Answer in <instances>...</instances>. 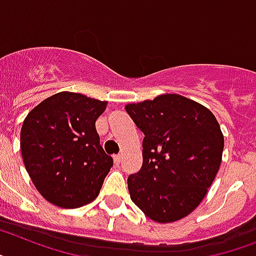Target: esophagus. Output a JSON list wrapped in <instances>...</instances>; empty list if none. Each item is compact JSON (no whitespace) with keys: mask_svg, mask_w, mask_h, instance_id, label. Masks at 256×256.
Listing matches in <instances>:
<instances>
[{"mask_svg":"<svg viewBox=\"0 0 256 256\" xmlns=\"http://www.w3.org/2000/svg\"><path fill=\"white\" fill-rule=\"evenodd\" d=\"M114 161H115V164H119L120 161H122V154H115L114 156Z\"/></svg>","mask_w":256,"mask_h":256,"instance_id":"34e87169","label":"esophagus"}]
</instances>
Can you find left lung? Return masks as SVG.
Returning a JSON list of instances; mask_svg holds the SVG:
<instances>
[{"label":"left lung","mask_w":256,"mask_h":256,"mask_svg":"<svg viewBox=\"0 0 256 256\" xmlns=\"http://www.w3.org/2000/svg\"><path fill=\"white\" fill-rule=\"evenodd\" d=\"M144 132L142 166L128 176L132 202L156 222H174L199 206L216 178L224 136L214 115L178 94L126 106Z\"/></svg>","instance_id":"left-lung-1"}]
</instances>
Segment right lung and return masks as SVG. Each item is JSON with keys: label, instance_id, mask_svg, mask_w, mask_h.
I'll return each instance as SVG.
<instances>
[{"label": "right lung", "instance_id": "obj_1", "mask_svg": "<svg viewBox=\"0 0 256 256\" xmlns=\"http://www.w3.org/2000/svg\"><path fill=\"white\" fill-rule=\"evenodd\" d=\"M107 102L61 92L44 99L20 130L24 168L44 199L61 208H78L98 196L112 168L95 122Z\"/></svg>", "mask_w": 256, "mask_h": 256}]
</instances>
